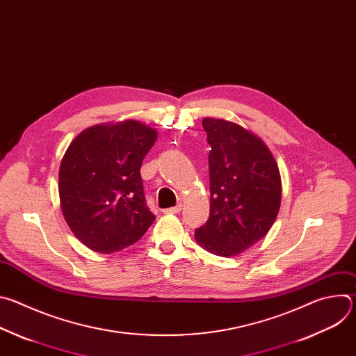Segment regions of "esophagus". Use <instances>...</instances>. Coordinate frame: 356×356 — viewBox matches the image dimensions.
Here are the masks:
<instances>
[{"instance_id": "esophagus-1", "label": "esophagus", "mask_w": 356, "mask_h": 356, "mask_svg": "<svg viewBox=\"0 0 356 356\" xmlns=\"http://www.w3.org/2000/svg\"><path fill=\"white\" fill-rule=\"evenodd\" d=\"M181 210H183V204H181V202H179V204H176L175 207H170V209L163 210V213H166V214H177V213H180Z\"/></svg>"}]
</instances>
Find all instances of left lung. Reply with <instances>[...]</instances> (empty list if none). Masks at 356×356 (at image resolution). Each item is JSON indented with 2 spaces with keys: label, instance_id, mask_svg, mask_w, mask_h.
I'll list each match as a JSON object with an SVG mask.
<instances>
[{
  "label": "left lung",
  "instance_id": "left-lung-1",
  "mask_svg": "<svg viewBox=\"0 0 356 356\" xmlns=\"http://www.w3.org/2000/svg\"><path fill=\"white\" fill-rule=\"evenodd\" d=\"M211 146L210 217L195 229L197 243L218 257H235L272 228L282 200L277 165L268 146L238 124L204 118Z\"/></svg>",
  "mask_w": 356,
  "mask_h": 356
}]
</instances>
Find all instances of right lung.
Returning <instances> with one entry per match:
<instances>
[{
  "instance_id": "1",
  "label": "right lung",
  "mask_w": 356,
  "mask_h": 356,
  "mask_svg": "<svg viewBox=\"0 0 356 356\" xmlns=\"http://www.w3.org/2000/svg\"><path fill=\"white\" fill-rule=\"evenodd\" d=\"M158 132L138 121L97 125L67 147L59 170L62 213L74 236L99 253L138 242L155 221L140 166Z\"/></svg>"
}]
</instances>
